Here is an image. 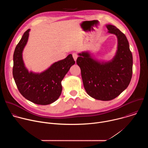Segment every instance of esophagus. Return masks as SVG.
Wrapping results in <instances>:
<instances>
[{
    "mask_svg": "<svg viewBox=\"0 0 148 148\" xmlns=\"http://www.w3.org/2000/svg\"><path fill=\"white\" fill-rule=\"evenodd\" d=\"M73 57L74 60L76 61V60H77V57H78V55H77L76 53H73Z\"/></svg>",
    "mask_w": 148,
    "mask_h": 148,
    "instance_id": "34e87169",
    "label": "esophagus"
}]
</instances>
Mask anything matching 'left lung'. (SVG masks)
Listing matches in <instances>:
<instances>
[{"instance_id": "obj_1", "label": "left lung", "mask_w": 148, "mask_h": 148, "mask_svg": "<svg viewBox=\"0 0 148 148\" xmlns=\"http://www.w3.org/2000/svg\"><path fill=\"white\" fill-rule=\"evenodd\" d=\"M106 26L108 33L118 38V49L112 60L99 62L88 51L79 53L77 59L87 93L101 101L117 97L128 87L132 75L133 58L126 37L115 26Z\"/></svg>"}]
</instances>
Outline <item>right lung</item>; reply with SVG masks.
Returning a JSON list of instances; mask_svg holds the SVG:
<instances>
[{
	"instance_id": "obj_1",
	"label": "right lung",
	"mask_w": 148,
	"mask_h": 148,
	"mask_svg": "<svg viewBox=\"0 0 148 148\" xmlns=\"http://www.w3.org/2000/svg\"><path fill=\"white\" fill-rule=\"evenodd\" d=\"M30 29L23 34L13 54V75L20 92L27 100L38 105H49L56 101L62 91L61 81L75 64L71 54L56 62L41 73L29 72L25 66L23 50L27 43Z\"/></svg>"
}]
</instances>
